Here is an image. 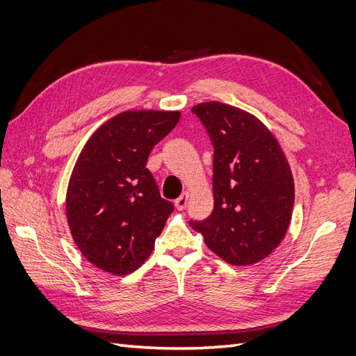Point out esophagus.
<instances>
[{"label":"esophagus","instance_id":"esophagus-1","mask_svg":"<svg viewBox=\"0 0 356 356\" xmlns=\"http://www.w3.org/2000/svg\"><path fill=\"white\" fill-rule=\"evenodd\" d=\"M188 202V193H182V195L175 200V208L178 211H184Z\"/></svg>","mask_w":356,"mask_h":356}]
</instances>
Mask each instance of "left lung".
<instances>
[{
    "label": "left lung",
    "instance_id": "1",
    "mask_svg": "<svg viewBox=\"0 0 356 356\" xmlns=\"http://www.w3.org/2000/svg\"><path fill=\"white\" fill-rule=\"evenodd\" d=\"M213 147V209L190 221L224 261H261L282 242L294 207V179L270 131L250 113L222 102L193 106Z\"/></svg>",
    "mask_w": 356,
    "mask_h": 356
}]
</instances>
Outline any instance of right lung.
<instances>
[{"mask_svg": "<svg viewBox=\"0 0 356 356\" xmlns=\"http://www.w3.org/2000/svg\"><path fill=\"white\" fill-rule=\"evenodd\" d=\"M179 111L135 110L96 131L75 161L67 218L75 245L101 270L129 275L152 254L174 204L160 197L147 159Z\"/></svg>", "mask_w": 356, "mask_h": 356, "instance_id": "obj_1", "label": "right lung"}]
</instances>
